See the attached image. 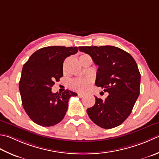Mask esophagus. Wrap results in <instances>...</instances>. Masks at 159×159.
Returning <instances> with one entry per match:
<instances>
[{
    "mask_svg": "<svg viewBox=\"0 0 159 159\" xmlns=\"http://www.w3.org/2000/svg\"><path fill=\"white\" fill-rule=\"evenodd\" d=\"M78 96L80 98H83L84 96H85V94H82V93H79V94H78Z\"/></svg>",
    "mask_w": 159,
    "mask_h": 159,
    "instance_id": "obj_1",
    "label": "esophagus"
}]
</instances>
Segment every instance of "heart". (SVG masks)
Returning a JSON list of instances; mask_svg holds the SVG:
<instances>
[{"label":"heart","mask_w":159,"mask_h":159,"mask_svg":"<svg viewBox=\"0 0 159 159\" xmlns=\"http://www.w3.org/2000/svg\"><path fill=\"white\" fill-rule=\"evenodd\" d=\"M81 57H89L88 55L84 54L80 56ZM92 83V79L89 78H78L70 80V85L71 88L76 90L78 92H85L89 88V85Z\"/></svg>","instance_id":"heart-1"}]
</instances>
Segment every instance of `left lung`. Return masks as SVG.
Masks as SVG:
<instances>
[{
    "instance_id": "1",
    "label": "left lung",
    "mask_w": 159,
    "mask_h": 159,
    "mask_svg": "<svg viewBox=\"0 0 159 159\" xmlns=\"http://www.w3.org/2000/svg\"><path fill=\"white\" fill-rule=\"evenodd\" d=\"M79 50L98 66L95 84L108 92L102 101L95 96L94 105L87 110L96 125L104 129L122 124L131 114L140 94L141 74L129 53L114 46H83Z\"/></svg>"
}]
</instances>
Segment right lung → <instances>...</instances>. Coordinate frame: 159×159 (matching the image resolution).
<instances>
[{
  "mask_svg": "<svg viewBox=\"0 0 159 159\" xmlns=\"http://www.w3.org/2000/svg\"><path fill=\"white\" fill-rule=\"evenodd\" d=\"M78 48L49 46L36 51L22 70L19 82L22 105L34 123L50 127L63 119L71 96L70 90L53 93L52 88L63 76L65 59L78 52Z\"/></svg>",
  "mask_w": 159,
  "mask_h": 159,
  "instance_id": "right-lung-1",
  "label": "right lung"
}]
</instances>
